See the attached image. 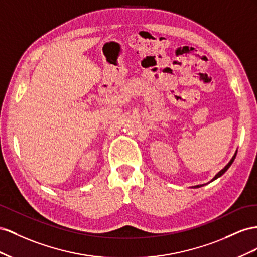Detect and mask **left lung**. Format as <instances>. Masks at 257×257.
<instances>
[{
    "label": "left lung",
    "mask_w": 257,
    "mask_h": 257,
    "mask_svg": "<svg viewBox=\"0 0 257 257\" xmlns=\"http://www.w3.org/2000/svg\"><path fill=\"white\" fill-rule=\"evenodd\" d=\"M236 155H237V152L236 153H234V155H233V157L230 159V161H229V163L228 164H227L226 166H225V168H223V169L221 170V171H219L216 175H215V177L213 178V179H212L210 182H213L214 180H216V179H218L219 177H222V175L227 171V170H228V168L231 166V164L233 163V160H234V158H236ZM201 186H203V184L202 185H197V186H194L195 188H198V187H201Z\"/></svg>",
    "instance_id": "1"
}]
</instances>
